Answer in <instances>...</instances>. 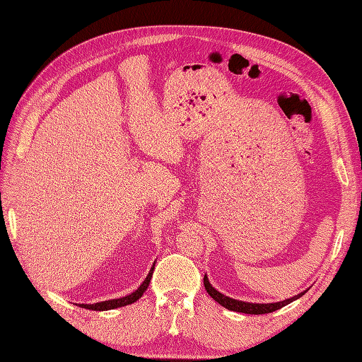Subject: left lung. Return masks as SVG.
Returning a JSON list of instances; mask_svg holds the SVG:
<instances>
[{"label": "left lung", "mask_w": 362, "mask_h": 362, "mask_svg": "<svg viewBox=\"0 0 362 362\" xmlns=\"http://www.w3.org/2000/svg\"><path fill=\"white\" fill-rule=\"evenodd\" d=\"M204 286H205V290L206 293L211 296V298L217 302L221 303L222 306H225V308L231 310V311H235V313H245V314H267V313H273L276 311L279 308H282V306H286L288 303H291L293 300L302 298V296L305 294L300 293L298 296H294V298H290L287 300H282V302H276V303H249V302H243V300H235V299H231L228 298V296L218 293L216 288H213V286L210 282H208V278L206 275L204 276Z\"/></svg>", "instance_id": "8db88e82"}]
</instances>
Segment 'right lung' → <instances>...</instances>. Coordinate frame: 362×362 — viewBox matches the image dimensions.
<instances>
[{"instance_id":"1","label":"right lung","mask_w":362,"mask_h":362,"mask_svg":"<svg viewBox=\"0 0 362 362\" xmlns=\"http://www.w3.org/2000/svg\"><path fill=\"white\" fill-rule=\"evenodd\" d=\"M156 266V264H154ZM152 272H154V267H152L149 270V275L146 276V279L144 281V284L134 291L131 293L128 296H125V298H120V299H113V300H105V302H98V303H92V305H84V303H80L81 308H86V310H93V311H107V310H115V308H119V306H125V305H129V303H134L137 299L141 298V294H144L149 286V281L152 278Z\"/></svg>"}]
</instances>
